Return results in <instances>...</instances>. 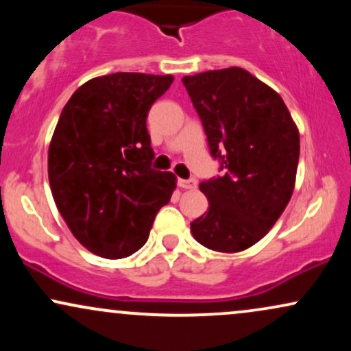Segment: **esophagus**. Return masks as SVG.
Masks as SVG:
<instances>
[{"label": "esophagus", "mask_w": 351, "mask_h": 351, "mask_svg": "<svg viewBox=\"0 0 351 351\" xmlns=\"http://www.w3.org/2000/svg\"><path fill=\"white\" fill-rule=\"evenodd\" d=\"M180 188L183 189H195L196 184H198V181H196L195 178H189V180H180L178 181Z\"/></svg>", "instance_id": "obj_1"}]
</instances>
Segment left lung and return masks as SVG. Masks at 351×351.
Returning <instances> with one entry per match:
<instances>
[{"mask_svg": "<svg viewBox=\"0 0 351 351\" xmlns=\"http://www.w3.org/2000/svg\"><path fill=\"white\" fill-rule=\"evenodd\" d=\"M183 80L223 176L203 181L208 213L191 223L204 247L239 252L267 234L291 201L300 155L299 128L284 100L241 67Z\"/></svg>", "mask_w": 351, "mask_h": 351, "instance_id": "8db88e82", "label": "left lung"}]
</instances>
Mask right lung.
Listing matches in <instances>:
<instances>
[{
    "instance_id": "obj_1",
    "label": "right lung",
    "mask_w": 351,
    "mask_h": 351,
    "mask_svg": "<svg viewBox=\"0 0 351 351\" xmlns=\"http://www.w3.org/2000/svg\"><path fill=\"white\" fill-rule=\"evenodd\" d=\"M173 75L117 72L87 80L62 108L47 155L52 198L71 232L106 259L147 243L176 188L171 171L150 167L147 117Z\"/></svg>"
}]
</instances>
